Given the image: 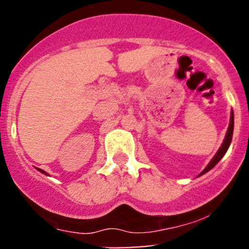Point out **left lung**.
<instances>
[{
    "mask_svg": "<svg viewBox=\"0 0 249 249\" xmlns=\"http://www.w3.org/2000/svg\"><path fill=\"white\" fill-rule=\"evenodd\" d=\"M233 128H234V115H233V111L231 112V119H230V126H228V130H227V133H226V137L224 139V142L221 144V146H220L219 151L216 152L215 156L213 157L212 160L210 161V164L207 165L206 168H205L204 171H202L201 173L199 174V176H202V174H205L206 172H208L210 170H212V168L215 166L216 164L220 161V159L222 158V157L225 156V153L227 152L228 147H230L231 145V142H232V137H233Z\"/></svg>",
    "mask_w": 249,
    "mask_h": 249,
    "instance_id": "8db88e82",
    "label": "left lung"
}]
</instances>
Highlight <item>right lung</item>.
Segmentation results:
<instances>
[{
	"label": "right lung",
	"mask_w": 249,
	"mask_h": 249,
	"mask_svg": "<svg viewBox=\"0 0 249 249\" xmlns=\"http://www.w3.org/2000/svg\"><path fill=\"white\" fill-rule=\"evenodd\" d=\"M37 170H38V171H39V172H42L43 174H47V176H49V174H48L47 172H45V171H43V170H41V168H37Z\"/></svg>",
	"instance_id": "right-lung-1"
}]
</instances>
